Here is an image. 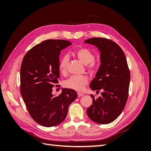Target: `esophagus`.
<instances>
[{"label":"esophagus","mask_w":151,"mask_h":151,"mask_svg":"<svg viewBox=\"0 0 151 151\" xmlns=\"http://www.w3.org/2000/svg\"><path fill=\"white\" fill-rule=\"evenodd\" d=\"M77 96H78V97H81V96H83L84 94L81 93H77Z\"/></svg>","instance_id":"1"}]
</instances>
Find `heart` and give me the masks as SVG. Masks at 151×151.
Segmentation results:
<instances>
[{
	"instance_id": "heart-1",
	"label": "heart",
	"mask_w": 151,
	"mask_h": 151,
	"mask_svg": "<svg viewBox=\"0 0 151 151\" xmlns=\"http://www.w3.org/2000/svg\"><path fill=\"white\" fill-rule=\"evenodd\" d=\"M77 57L83 63L88 65V69L90 72H93L97 67V63L94 60V54L88 48H81L76 52ZM69 57L67 55H63L60 60L58 64L59 70L62 74H65L67 71V63ZM88 77L86 76H72L64 82V86L67 88L74 89L77 91H83L86 85L88 83Z\"/></svg>"
}]
</instances>
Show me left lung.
I'll return each instance as SVG.
<instances>
[{"label": "left lung", "instance_id": "obj_1", "mask_svg": "<svg viewBox=\"0 0 151 151\" xmlns=\"http://www.w3.org/2000/svg\"><path fill=\"white\" fill-rule=\"evenodd\" d=\"M96 47L100 54V65L91 82V89H102L101 96L95 99L87 109L89 118L99 124H108L118 117L125 108L129 94L130 75L124 52L110 40L92 38L84 41Z\"/></svg>", "mask_w": 151, "mask_h": 151}]
</instances>
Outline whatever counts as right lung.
I'll list each match as a JSON object with an SVG mask.
<instances>
[{"label": "right lung", "mask_w": 151, "mask_h": 151, "mask_svg": "<svg viewBox=\"0 0 151 151\" xmlns=\"http://www.w3.org/2000/svg\"><path fill=\"white\" fill-rule=\"evenodd\" d=\"M72 44L63 40H48L27 52L20 70L21 93L32 118L46 127L65 119L69 105L77 97L76 91L63 88L55 96L52 88L60 77L59 55Z\"/></svg>", "instance_id": "right-lung-1"}]
</instances>
